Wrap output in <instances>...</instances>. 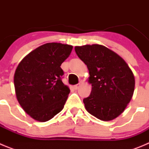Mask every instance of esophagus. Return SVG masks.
<instances>
[{
    "label": "esophagus",
    "mask_w": 149,
    "mask_h": 149,
    "mask_svg": "<svg viewBox=\"0 0 149 149\" xmlns=\"http://www.w3.org/2000/svg\"><path fill=\"white\" fill-rule=\"evenodd\" d=\"M80 86H81V84L79 83V84H76V85H74V89H77Z\"/></svg>",
    "instance_id": "34e87169"
}]
</instances>
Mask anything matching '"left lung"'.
Returning <instances> with one entry per match:
<instances>
[{
  "mask_svg": "<svg viewBox=\"0 0 149 149\" xmlns=\"http://www.w3.org/2000/svg\"><path fill=\"white\" fill-rule=\"evenodd\" d=\"M89 69L92 91L84 99L86 110L102 121L113 120L126 108L134 94L132 71L120 56L101 45L74 48Z\"/></svg>",
  "mask_w": 149,
  "mask_h": 149,
  "instance_id": "left-lung-1",
  "label": "left lung"
}]
</instances>
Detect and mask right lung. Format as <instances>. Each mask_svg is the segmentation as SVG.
<instances>
[{
	"instance_id": "1",
	"label": "right lung",
	"mask_w": 149,
	"mask_h": 149,
	"mask_svg": "<svg viewBox=\"0 0 149 149\" xmlns=\"http://www.w3.org/2000/svg\"><path fill=\"white\" fill-rule=\"evenodd\" d=\"M72 45L46 43L21 61L14 75L17 99L35 120L47 122L64 107L70 89L62 81L60 65L72 51Z\"/></svg>"
}]
</instances>
